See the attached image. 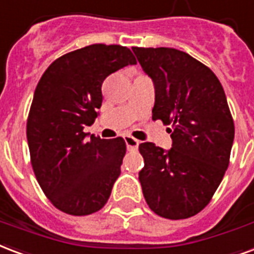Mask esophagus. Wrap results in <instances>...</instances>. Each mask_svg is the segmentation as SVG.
Segmentation results:
<instances>
[{
	"instance_id": "34e87169",
	"label": "esophagus",
	"mask_w": 254,
	"mask_h": 254,
	"mask_svg": "<svg viewBox=\"0 0 254 254\" xmlns=\"http://www.w3.org/2000/svg\"><path fill=\"white\" fill-rule=\"evenodd\" d=\"M126 146H127V150H136L139 146L138 139L132 138V136H125Z\"/></svg>"
}]
</instances>
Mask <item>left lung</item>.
<instances>
[{
  "label": "left lung",
  "instance_id": "obj_1",
  "mask_svg": "<svg viewBox=\"0 0 254 254\" xmlns=\"http://www.w3.org/2000/svg\"><path fill=\"white\" fill-rule=\"evenodd\" d=\"M155 85L152 119L171 126L169 151L139 144L143 195L155 214L185 220L206 206L224 178L234 123L220 80L210 68L174 48H132Z\"/></svg>",
  "mask_w": 254,
  "mask_h": 254
}]
</instances>
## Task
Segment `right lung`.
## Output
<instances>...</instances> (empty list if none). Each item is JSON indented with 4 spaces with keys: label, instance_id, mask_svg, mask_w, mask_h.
I'll list each match as a JSON object with an SVG mask.
<instances>
[{
    "label": "right lung",
    "instance_id": "right-lung-1",
    "mask_svg": "<svg viewBox=\"0 0 254 254\" xmlns=\"http://www.w3.org/2000/svg\"><path fill=\"white\" fill-rule=\"evenodd\" d=\"M136 64L127 47L93 44L59 57L41 76L26 122L34 175L59 210L88 215L111 195L126 154L123 138L87 139L107 76Z\"/></svg>",
    "mask_w": 254,
    "mask_h": 254
}]
</instances>
